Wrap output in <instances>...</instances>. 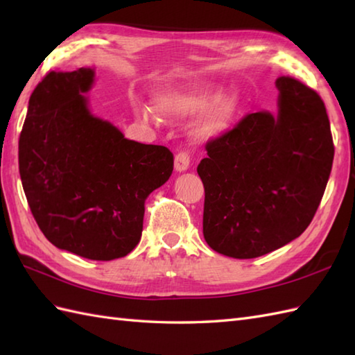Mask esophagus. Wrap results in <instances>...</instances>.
I'll return each instance as SVG.
<instances>
[{"mask_svg":"<svg viewBox=\"0 0 355 355\" xmlns=\"http://www.w3.org/2000/svg\"><path fill=\"white\" fill-rule=\"evenodd\" d=\"M189 163H191V158L189 154L187 153H178L175 155V171L177 172H184L187 168H189Z\"/></svg>","mask_w":355,"mask_h":355,"instance_id":"esophagus-1","label":"esophagus"}]
</instances>
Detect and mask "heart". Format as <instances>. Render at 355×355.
Returning a JSON list of instances; mask_svg holds the SVG:
<instances>
[{"instance_id": "b5f03b06", "label": "heart", "mask_w": 355, "mask_h": 355, "mask_svg": "<svg viewBox=\"0 0 355 355\" xmlns=\"http://www.w3.org/2000/svg\"><path fill=\"white\" fill-rule=\"evenodd\" d=\"M157 102L163 112L177 119L193 117L206 110L195 126L201 139H212L227 131L239 108L236 96H224L221 88L212 85L169 88L158 94ZM135 112L146 122H160V114L148 105H139Z\"/></svg>"}]
</instances>
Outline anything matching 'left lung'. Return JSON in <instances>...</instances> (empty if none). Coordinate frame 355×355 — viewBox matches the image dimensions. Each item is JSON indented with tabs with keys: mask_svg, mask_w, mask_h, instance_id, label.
I'll return each instance as SVG.
<instances>
[{
	"mask_svg": "<svg viewBox=\"0 0 355 355\" xmlns=\"http://www.w3.org/2000/svg\"><path fill=\"white\" fill-rule=\"evenodd\" d=\"M277 114H247L206 143L197 172L205 186L202 235L236 259L267 254L302 235L325 192L334 158L320 96L281 76Z\"/></svg>",
	"mask_w": 355,
	"mask_h": 355,
	"instance_id": "obj_1",
	"label": "left lung"
}]
</instances>
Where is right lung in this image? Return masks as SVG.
Here are the masks:
<instances>
[{
	"label": "right lung",
	"mask_w": 355,
	"mask_h": 355,
	"mask_svg": "<svg viewBox=\"0 0 355 355\" xmlns=\"http://www.w3.org/2000/svg\"><path fill=\"white\" fill-rule=\"evenodd\" d=\"M93 69L50 71L28 101L19 175L44 236L93 261L123 258L139 244L145 201L168 182L173 154L128 140L92 114Z\"/></svg>",
	"instance_id": "obj_1"
}]
</instances>
